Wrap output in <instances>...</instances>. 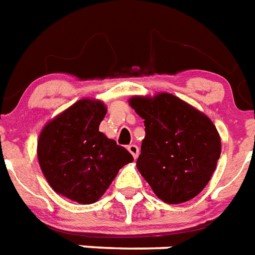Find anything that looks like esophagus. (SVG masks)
I'll return each instance as SVG.
<instances>
[{"mask_svg":"<svg viewBox=\"0 0 255 255\" xmlns=\"http://www.w3.org/2000/svg\"><path fill=\"white\" fill-rule=\"evenodd\" d=\"M128 150L133 155L134 159H137L138 155H139V148H138L137 144H130V146H128Z\"/></svg>","mask_w":255,"mask_h":255,"instance_id":"34e87169","label":"esophagus"}]
</instances>
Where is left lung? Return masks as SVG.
<instances>
[{"label":"left lung","instance_id":"obj_1","mask_svg":"<svg viewBox=\"0 0 255 255\" xmlns=\"http://www.w3.org/2000/svg\"><path fill=\"white\" fill-rule=\"evenodd\" d=\"M130 107L144 120L137 168L167 204L199 195L211 180L221 154L220 134L204 113L170 93L134 96Z\"/></svg>","mask_w":255,"mask_h":255}]
</instances>
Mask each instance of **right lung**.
I'll list each match as a JSON object with an SVG mask.
<instances>
[{"label":"right lung","mask_w":255,"mask_h":255,"mask_svg":"<svg viewBox=\"0 0 255 255\" xmlns=\"http://www.w3.org/2000/svg\"><path fill=\"white\" fill-rule=\"evenodd\" d=\"M105 115L100 100H79L47 122L38 139L40 170L51 188L79 204L99 200L120 168L134 160L125 147L99 131Z\"/></svg>","instance_id":"add662e5"}]
</instances>
